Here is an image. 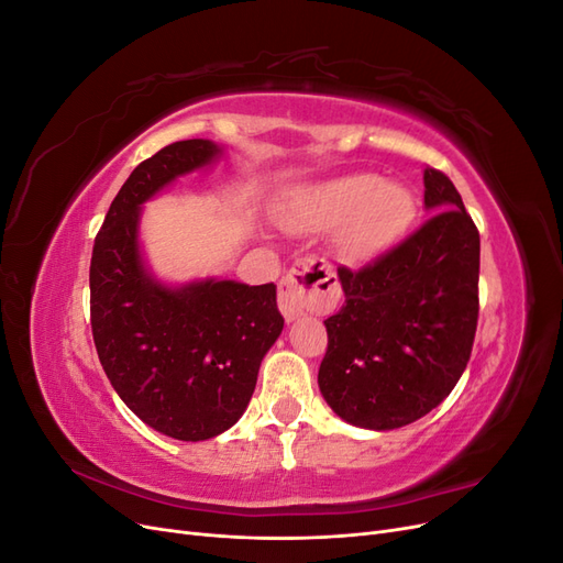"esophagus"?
I'll return each mask as SVG.
<instances>
[{
  "mask_svg": "<svg viewBox=\"0 0 563 563\" xmlns=\"http://www.w3.org/2000/svg\"><path fill=\"white\" fill-rule=\"evenodd\" d=\"M340 298V286L327 261L302 258L279 282V310L291 321L305 312H329Z\"/></svg>",
  "mask_w": 563,
  "mask_h": 563,
  "instance_id": "34e87169",
  "label": "esophagus"
}]
</instances>
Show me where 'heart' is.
Wrapping results in <instances>:
<instances>
[{
  "label": "heart",
  "mask_w": 563,
  "mask_h": 563,
  "mask_svg": "<svg viewBox=\"0 0 563 563\" xmlns=\"http://www.w3.org/2000/svg\"><path fill=\"white\" fill-rule=\"evenodd\" d=\"M416 213V197L401 183L354 174L312 187L282 211V223L296 232L340 228L338 246L350 258H364L395 242Z\"/></svg>",
  "instance_id": "obj_1"
}]
</instances>
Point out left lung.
<instances>
[{"label": "left lung", "mask_w": 563, "mask_h": 563, "mask_svg": "<svg viewBox=\"0 0 563 563\" xmlns=\"http://www.w3.org/2000/svg\"><path fill=\"white\" fill-rule=\"evenodd\" d=\"M432 216L362 269L338 267L345 305L327 321L319 389L356 428L397 430L444 401L479 319V230L446 174L428 166Z\"/></svg>", "instance_id": "1"}]
</instances>
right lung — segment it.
Returning <instances> with one entry per match:
<instances>
[{
    "label": "right lung",
    "mask_w": 563,
    "mask_h": 563,
    "mask_svg": "<svg viewBox=\"0 0 563 563\" xmlns=\"http://www.w3.org/2000/svg\"><path fill=\"white\" fill-rule=\"evenodd\" d=\"M218 155L216 143L192 139L135 166L96 234L89 269L91 331L108 380L145 424L180 441L218 437L242 418L284 329L275 284L172 288L143 265L141 203Z\"/></svg>",
    "instance_id": "1"
}]
</instances>
